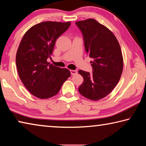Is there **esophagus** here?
<instances>
[{"label":"esophagus","mask_w":146,"mask_h":146,"mask_svg":"<svg viewBox=\"0 0 146 146\" xmlns=\"http://www.w3.org/2000/svg\"><path fill=\"white\" fill-rule=\"evenodd\" d=\"M70 71L71 75H72V76H74V75H76V74L78 73L77 70H70Z\"/></svg>","instance_id":"obj_1"}]
</instances>
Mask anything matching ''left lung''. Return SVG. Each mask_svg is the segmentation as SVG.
Masks as SVG:
<instances>
[{"mask_svg": "<svg viewBox=\"0 0 146 146\" xmlns=\"http://www.w3.org/2000/svg\"><path fill=\"white\" fill-rule=\"evenodd\" d=\"M76 25L83 34L85 51L92 59V73L78 71L83 78L78 90L88 99L99 100L108 95L120 79L123 66L120 46L113 32L95 19Z\"/></svg>", "mask_w": 146, "mask_h": 146, "instance_id": "obj_1", "label": "left lung"}]
</instances>
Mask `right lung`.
Instances as JSON below:
<instances>
[{
  "label": "right lung",
  "instance_id": "1",
  "mask_svg": "<svg viewBox=\"0 0 146 146\" xmlns=\"http://www.w3.org/2000/svg\"><path fill=\"white\" fill-rule=\"evenodd\" d=\"M70 22L46 21L32 26L24 35L16 55L19 78L31 94L40 99L57 94L70 76L66 68L49 64L55 43Z\"/></svg>",
  "mask_w": 146,
  "mask_h": 146
}]
</instances>
